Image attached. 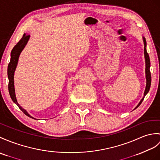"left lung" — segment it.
<instances>
[{"label":"left lung","mask_w":160,"mask_h":160,"mask_svg":"<svg viewBox=\"0 0 160 160\" xmlns=\"http://www.w3.org/2000/svg\"><path fill=\"white\" fill-rule=\"evenodd\" d=\"M143 41H144V58H145V62H146V79H147V85H146V88H145V91H144V98L141 99V101L138 103V105L136 106V108H137L140 104L142 102L143 99L145 97V95L147 94V92H148L150 89L151 87V72H150V65H151V62H150V58H149V56H148V54L147 52L146 49V46H147V43H146V40L145 38H143ZM135 108V109H136Z\"/></svg>","instance_id":"left-lung-1"}]
</instances>
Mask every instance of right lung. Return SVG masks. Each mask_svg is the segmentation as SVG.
<instances>
[{
	"instance_id": "add662e5",
	"label": "right lung",
	"mask_w": 160,
	"mask_h": 160,
	"mask_svg": "<svg viewBox=\"0 0 160 160\" xmlns=\"http://www.w3.org/2000/svg\"><path fill=\"white\" fill-rule=\"evenodd\" d=\"M29 35L24 34L22 36V39L17 43L16 46L13 47V48L11 52V60L8 65V68H7V75H8L9 78V84H8V88L10 97L13 100V102L16 103V104L19 107V108L27 116L31 117L32 118H34L30 115L27 111L20 106L19 103H18L17 99L16 98V94H15V89H14V82H13V76H14V72L15 69L16 68V66L18 64V61L19 56L21 53L22 50L24 49L26 44L27 43L29 39ZM35 119V118H34Z\"/></svg>"
}]
</instances>
